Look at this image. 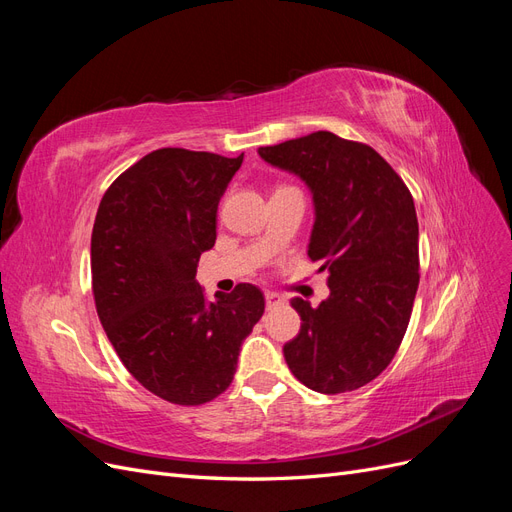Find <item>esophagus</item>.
Here are the masks:
<instances>
[{"instance_id":"obj_1","label":"esophagus","mask_w":512,"mask_h":512,"mask_svg":"<svg viewBox=\"0 0 512 512\" xmlns=\"http://www.w3.org/2000/svg\"><path fill=\"white\" fill-rule=\"evenodd\" d=\"M265 301H267V309H271V307L280 305L284 299L277 292H265Z\"/></svg>"}]
</instances>
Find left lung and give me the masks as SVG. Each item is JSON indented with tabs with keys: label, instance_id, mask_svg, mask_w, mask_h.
<instances>
[{
	"label": "left lung",
	"instance_id": "8db88e82",
	"mask_svg": "<svg viewBox=\"0 0 512 512\" xmlns=\"http://www.w3.org/2000/svg\"><path fill=\"white\" fill-rule=\"evenodd\" d=\"M258 156L297 175L312 192L307 256L329 271L318 307L301 297L299 335L284 359L307 389H361L393 361L418 288V220L406 183L378 151L333 132L260 147Z\"/></svg>",
	"mask_w": 512,
	"mask_h": 512
}]
</instances>
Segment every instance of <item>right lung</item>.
<instances>
[{
  "mask_svg": "<svg viewBox=\"0 0 512 512\" xmlns=\"http://www.w3.org/2000/svg\"><path fill=\"white\" fill-rule=\"evenodd\" d=\"M241 162L243 153L151 151L106 190L91 232V286L106 337L147 391L177 406L228 389L243 339L265 312L252 284L207 301L196 282Z\"/></svg>",
  "mask_w": 512,
  "mask_h": 512,
  "instance_id": "right-lung-1",
  "label": "right lung"
}]
</instances>
